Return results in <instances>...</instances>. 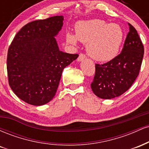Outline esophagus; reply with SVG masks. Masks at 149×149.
Segmentation results:
<instances>
[{
	"label": "esophagus",
	"mask_w": 149,
	"mask_h": 149,
	"mask_svg": "<svg viewBox=\"0 0 149 149\" xmlns=\"http://www.w3.org/2000/svg\"><path fill=\"white\" fill-rule=\"evenodd\" d=\"M86 59V56L85 55V54H80L79 56H78V61H81L83 60H84V59Z\"/></svg>",
	"instance_id": "34e87169"
}]
</instances>
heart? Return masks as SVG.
I'll return each mask as SVG.
<instances>
[{
  "label": "heart",
  "instance_id": "b5f03b06",
  "mask_svg": "<svg viewBox=\"0 0 149 149\" xmlns=\"http://www.w3.org/2000/svg\"><path fill=\"white\" fill-rule=\"evenodd\" d=\"M76 34L68 32L66 41L76 45L78 40L86 44L88 54L99 61H109L118 54L124 39V31L118 24H107L94 19L78 22L75 26Z\"/></svg>",
  "mask_w": 149,
  "mask_h": 149
}]
</instances>
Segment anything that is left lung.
<instances>
[{
	"mask_svg": "<svg viewBox=\"0 0 149 149\" xmlns=\"http://www.w3.org/2000/svg\"><path fill=\"white\" fill-rule=\"evenodd\" d=\"M120 54L104 64L95 65L91 84L96 96L110 100L120 96L133 84L139 73L143 57V45L137 31L130 24Z\"/></svg>",
	"mask_w": 149,
	"mask_h": 149,
	"instance_id": "8db88e82",
	"label": "left lung"
}]
</instances>
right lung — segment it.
I'll list each match as a JSON object with an SVG mask.
<instances>
[{
	"label": "right lung",
	"mask_w": 149,
	"mask_h": 149,
	"mask_svg": "<svg viewBox=\"0 0 149 149\" xmlns=\"http://www.w3.org/2000/svg\"><path fill=\"white\" fill-rule=\"evenodd\" d=\"M63 21V16H54L29 22L16 34L8 49L10 87L31 105L42 106L52 100L63 70L78 57L59 50L54 37Z\"/></svg>",
	"instance_id": "1"
}]
</instances>
